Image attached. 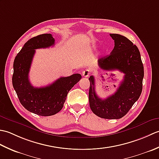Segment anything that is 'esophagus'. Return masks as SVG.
Returning a JSON list of instances; mask_svg holds the SVG:
<instances>
[{
	"label": "esophagus",
	"mask_w": 159,
	"mask_h": 159,
	"mask_svg": "<svg viewBox=\"0 0 159 159\" xmlns=\"http://www.w3.org/2000/svg\"><path fill=\"white\" fill-rule=\"evenodd\" d=\"M82 74H83V76L84 77H88L89 76V70H84Z\"/></svg>",
	"instance_id": "1"
}]
</instances>
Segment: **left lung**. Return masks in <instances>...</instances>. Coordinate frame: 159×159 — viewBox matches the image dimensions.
<instances>
[{"mask_svg":"<svg viewBox=\"0 0 159 159\" xmlns=\"http://www.w3.org/2000/svg\"><path fill=\"white\" fill-rule=\"evenodd\" d=\"M115 46L109 55L99 59L98 66L103 70H119L124 80L114 94L105 99L97 96L95 78L91 76L89 101L92 112L104 119H120L139 99L142 92L143 66L139 50L130 40L119 34H110Z\"/></svg>","mask_w":159,"mask_h":159,"instance_id":"8db88e82","label":"left lung"}]
</instances>
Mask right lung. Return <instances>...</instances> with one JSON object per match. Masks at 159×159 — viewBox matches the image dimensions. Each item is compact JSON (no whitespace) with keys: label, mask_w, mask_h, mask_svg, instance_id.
<instances>
[{"label":"right lung","mask_w":159,"mask_h":159,"mask_svg":"<svg viewBox=\"0 0 159 159\" xmlns=\"http://www.w3.org/2000/svg\"><path fill=\"white\" fill-rule=\"evenodd\" d=\"M55 44L51 34H42L30 39L25 43L13 62L12 84L20 103L26 110L41 116H53L62 109L69 91L82 76L74 74L61 77L50 85L34 87L29 79L35 49L46 48Z\"/></svg>","instance_id":"obj_1"}]
</instances>
